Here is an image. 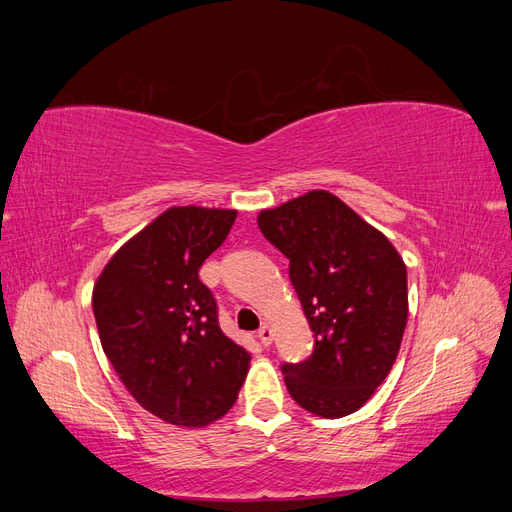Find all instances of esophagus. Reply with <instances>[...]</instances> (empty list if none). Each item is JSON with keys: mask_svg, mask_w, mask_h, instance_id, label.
<instances>
[{"mask_svg": "<svg viewBox=\"0 0 512 512\" xmlns=\"http://www.w3.org/2000/svg\"><path fill=\"white\" fill-rule=\"evenodd\" d=\"M258 339L262 346H269L273 342V329H271V322H262V327L258 331Z\"/></svg>", "mask_w": 512, "mask_h": 512, "instance_id": "1", "label": "esophagus"}]
</instances>
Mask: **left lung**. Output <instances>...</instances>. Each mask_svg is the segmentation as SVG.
<instances>
[{"mask_svg": "<svg viewBox=\"0 0 512 512\" xmlns=\"http://www.w3.org/2000/svg\"><path fill=\"white\" fill-rule=\"evenodd\" d=\"M290 260V282L314 331L305 363L284 365L290 397L322 418L365 406L389 376L408 322L406 262L342 198L312 190L258 213Z\"/></svg>", "mask_w": 512, "mask_h": 512, "instance_id": "8db88e82", "label": "left lung"}]
</instances>
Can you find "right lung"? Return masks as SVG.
I'll return each instance as SVG.
<instances>
[{
	"label": "right lung",
	"mask_w": 512,
	"mask_h": 512,
	"mask_svg": "<svg viewBox=\"0 0 512 512\" xmlns=\"http://www.w3.org/2000/svg\"><path fill=\"white\" fill-rule=\"evenodd\" d=\"M235 220V209L170 207L119 247L94 284L104 354L164 423H215L250 371V352L222 333L213 294L198 280Z\"/></svg>",
	"instance_id": "add662e5"
}]
</instances>
